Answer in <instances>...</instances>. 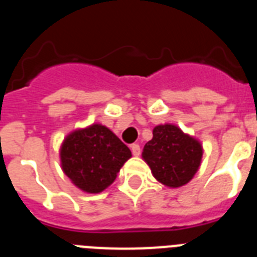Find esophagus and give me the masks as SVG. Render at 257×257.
I'll return each mask as SVG.
<instances>
[{"label":"esophagus","instance_id":"34e87169","mask_svg":"<svg viewBox=\"0 0 257 257\" xmlns=\"http://www.w3.org/2000/svg\"><path fill=\"white\" fill-rule=\"evenodd\" d=\"M131 152L135 157H139L140 156V147L138 144H133L131 145Z\"/></svg>","mask_w":257,"mask_h":257}]
</instances>
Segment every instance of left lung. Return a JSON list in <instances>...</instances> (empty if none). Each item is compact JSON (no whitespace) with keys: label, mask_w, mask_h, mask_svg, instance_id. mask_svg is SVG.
Instances as JSON below:
<instances>
[{"label":"left lung","mask_w":257,"mask_h":257,"mask_svg":"<svg viewBox=\"0 0 257 257\" xmlns=\"http://www.w3.org/2000/svg\"><path fill=\"white\" fill-rule=\"evenodd\" d=\"M202 156V143L174 123L157 124L142 153L154 179L169 188L189 183L199 170Z\"/></svg>","instance_id":"1"}]
</instances>
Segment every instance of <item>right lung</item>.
<instances>
[{
  "label": "right lung",
  "instance_id": "add662e5",
  "mask_svg": "<svg viewBox=\"0 0 257 257\" xmlns=\"http://www.w3.org/2000/svg\"><path fill=\"white\" fill-rule=\"evenodd\" d=\"M61 170L74 187L88 194L105 190L133 154L113 131L101 123L76 128L59 149Z\"/></svg>",
  "mask_w": 257,
  "mask_h": 257
}]
</instances>
